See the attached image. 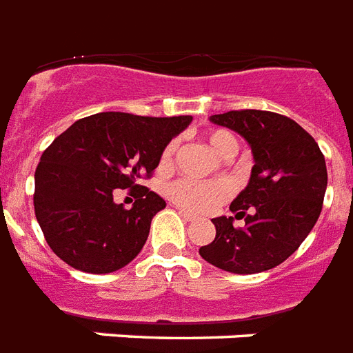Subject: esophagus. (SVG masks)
Wrapping results in <instances>:
<instances>
[{
    "instance_id": "1",
    "label": "esophagus",
    "mask_w": 353,
    "mask_h": 353,
    "mask_svg": "<svg viewBox=\"0 0 353 353\" xmlns=\"http://www.w3.org/2000/svg\"><path fill=\"white\" fill-rule=\"evenodd\" d=\"M179 214L183 216V220H187V221H194V220H196V216H194L192 212H188V210H185V209H179Z\"/></svg>"
}]
</instances>
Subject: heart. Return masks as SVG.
<instances>
[{"label": "heart", "instance_id": "obj_1", "mask_svg": "<svg viewBox=\"0 0 353 353\" xmlns=\"http://www.w3.org/2000/svg\"><path fill=\"white\" fill-rule=\"evenodd\" d=\"M205 141L220 159H232L238 154V148H240L238 137L229 130H223V128L210 130L205 135ZM177 148H179L177 139L166 144L165 152L161 155V166L168 168L172 165V161L177 154ZM165 194L166 198L170 199L172 203H176L177 207L201 214V212H209L220 203H223L231 196V187L221 179H214V181L177 179V181L170 183L165 188Z\"/></svg>", "mask_w": 353, "mask_h": 353}]
</instances>
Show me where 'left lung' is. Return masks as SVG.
<instances>
[{"instance_id": "1", "label": "left lung", "mask_w": 353, "mask_h": 353, "mask_svg": "<svg viewBox=\"0 0 353 353\" xmlns=\"http://www.w3.org/2000/svg\"><path fill=\"white\" fill-rule=\"evenodd\" d=\"M210 122L245 139L254 165L247 187L231 203L232 216L214 218L216 238L199 249L203 260L236 274L262 273L299 249L323 210L328 172L315 139L273 112L241 110ZM244 218L245 228H234Z\"/></svg>"}]
</instances>
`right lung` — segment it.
Masks as SVG:
<instances>
[{"instance_id":"right-lung-1","label":"right lung","mask_w":353,"mask_h":353,"mask_svg":"<svg viewBox=\"0 0 353 353\" xmlns=\"http://www.w3.org/2000/svg\"><path fill=\"white\" fill-rule=\"evenodd\" d=\"M190 115L141 117L106 112L80 119L41 154L34 174V212L58 258L84 273L124 268L146 243L165 199L137 185L157 168L166 144ZM117 188H132V210L115 204Z\"/></svg>"}]
</instances>
